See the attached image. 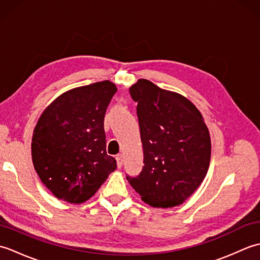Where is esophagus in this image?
Segmentation results:
<instances>
[{
	"label": "esophagus",
	"instance_id": "1",
	"mask_svg": "<svg viewBox=\"0 0 260 260\" xmlns=\"http://www.w3.org/2000/svg\"><path fill=\"white\" fill-rule=\"evenodd\" d=\"M116 159H117V167L120 169L121 167H123V163H124V156L121 155H118L117 157H116Z\"/></svg>",
	"mask_w": 260,
	"mask_h": 260
}]
</instances>
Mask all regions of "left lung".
I'll list each match as a JSON object with an SVG mask.
<instances>
[{
	"instance_id": "8db88e82",
	"label": "left lung",
	"mask_w": 260,
	"mask_h": 260,
	"mask_svg": "<svg viewBox=\"0 0 260 260\" xmlns=\"http://www.w3.org/2000/svg\"><path fill=\"white\" fill-rule=\"evenodd\" d=\"M129 93L137 103L144 167L136 178H126L150 206H179L207 175L211 157L208 127L189 99L150 80L140 79Z\"/></svg>"
}]
</instances>
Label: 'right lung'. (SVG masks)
Returning a JSON list of instances; mask_svg holds the SVG:
<instances>
[{
    "label": "right lung",
    "instance_id": "right-lung-1",
    "mask_svg": "<svg viewBox=\"0 0 260 260\" xmlns=\"http://www.w3.org/2000/svg\"><path fill=\"white\" fill-rule=\"evenodd\" d=\"M116 91L109 80L74 88L54 99L39 118L31 143L33 167L60 200L87 201L117 168L107 155L104 129Z\"/></svg>",
    "mask_w": 260,
    "mask_h": 260
}]
</instances>
